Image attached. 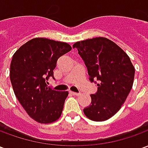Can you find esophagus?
Returning a JSON list of instances; mask_svg holds the SVG:
<instances>
[{"label":"esophagus","instance_id":"obj_1","mask_svg":"<svg viewBox=\"0 0 148 148\" xmlns=\"http://www.w3.org/2000/svg\"><path fill=\"white\" fill-rule=\"evenodd\" d=\"M70 93L74 95V96H79L80 95V93H75V92H72V91H70Z\"/></svg>","mask_w":148,"mask_h":148}]
</instances>
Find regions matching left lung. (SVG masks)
<instances>
[{
  "mask_svg": "<svg viewBox=\"0 0 148 148\" xmlns=\"http://www.w3.org/2000/svg\"><path fill=\"white\" fill-rule=\"evenodd\" d=\"M82 58L91 82L97 91L91 95V105L83 109L93 121H104L117 112L133 85L135 68L129 57L111 40L98 37L73 45Z\"/></svg>",
  "mask_w": 148,
  "mask_h": 148,
  "instance_id": "obj_1",
  "label": "left lung"
}]
</instances>
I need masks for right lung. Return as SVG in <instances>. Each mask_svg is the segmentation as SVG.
I'll list each match as a JSON object with an SVG mask.
<instances>
[{"label":"right lung","mask_w":148,"mask_h":148,"mask_svg":"<svg viewBox=\"0 0 148 148\" xmlns=\"http://www.w3.org/2000/svg\"><path fill=\"white\" fill-rule=\"evenodd\" d=\"M71 50L66 42L44 38L31 39L16 51L10 81L16 98L35 121L49 124L60 117L67 91L52 90L47 83L58 58Z\"/></svg>","instance_id":"1"}]
</instances>
